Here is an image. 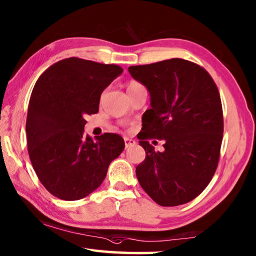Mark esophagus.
<instances>
[{
	"instance_id": "34e87169",
	"label": "esophagus",
	"mask_w": 256,
	"mask_h": 256,
	"mask_svg": "<svg viewBox=\"0 0 256 256\" xmlns=\"http://www.w3.org/2000/svg\"><path fill=\"white\" fill-rule=\"evenodd\" d=\"M124 142H125V148H130V146H132L136 144V141L132 140V138H124Z\"/></svg>"
}]
</instances>
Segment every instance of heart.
Here are the masks:
<instances>
[{
	"label": "heart",
	"instance_id": "obj_1",
	"mask_svg": "<svg viewBox=\"0 0 256 256\" xmlns=\"http://www.w3.org/2000/svg\"><path fill=\"white\" fill-rule=\"evenodd\" d=\"M142 86L140 82L136 81V80H130L128 82V90H132V89H136V88H141Z\"/></svg>",
	"mask_w": 256,
	"mask_h": 256
}]
</instances>
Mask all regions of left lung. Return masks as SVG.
<instances>
[{
	"mask_svg": "<svg viewBox=\"0 0 256 256\" xmlns=\"http://www.w3.org/2000/svg\"><path fill=\"white\" fill-rule=\"evenodd\" d=\"M128 72L151 97L138 141L146 150L136 170L138 183L159 206L185 204L204 190L218 167L224 136L219 90L204 68L183 58L130 66ZM151 138L164 140L162 153L154 151Z\"/></svg>",
	"mask_w": 256,
	"mask_h": 256,
	"instance_id": "8db88e82",
	"label": "left lung"
}]
</instances>
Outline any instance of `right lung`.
<instances>
[{
    "mask_svg": "<svg viewBox=\"0 0 256 256\" xmlns=\"http://www.w3.org/2000/svg\"><path fill=\"white\" fill-rule=\"evenodd\" d=\"M123 72L116 64L60 60L42 73L30 96L26 133L30 162L40 183L60 200L76 201L98 188L123 138L84 136L86 115L96 114L104 89Z\"/></svg>",
    "mask_w": 256,
    "mask_h": 256,
    "instance_id": "1",
    "label": "right lung"
}]
</instances>
